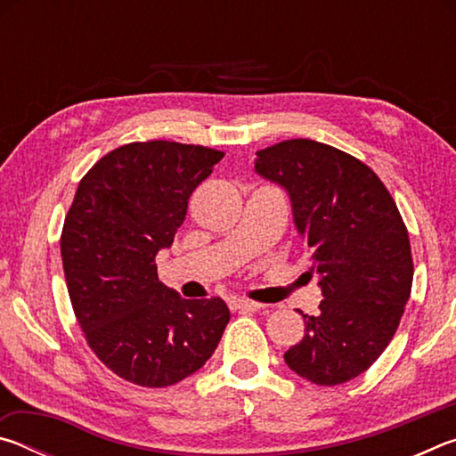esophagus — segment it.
<instances>
[{
    "label": "esophagus",
    "instance_id": "34e87169",
    "mask_svg": "<svg viewBox=\"0 0 456 456\" xmlns=\"http://www.w3.org/2000/svg\"><path fill=\"white\" fill-rule=\"evenodd\" d=\"M231 307H233V310H261L264 304L251 302V299H245V297H235L233 302H231Z\"/></svg>",
    "mask_w": 456,
    "mask_h": 456
}]
</instances>
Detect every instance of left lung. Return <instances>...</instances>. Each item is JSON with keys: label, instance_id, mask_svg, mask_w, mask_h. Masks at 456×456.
Returning <instances> with one entry per match:
<instances>
[{"label": "left lung", "instance_id": "left-lung-1", "mask_svg": "<svg viewBox=\"0 0 456 456\" xmlns=\"http://www.w3.org/2000/svg\"><path fill=\"white\" fill-rule=\"evenodd\" d=\"M256 154V173L288 192L323 296L285 364L320 386L348 382L380 358L411 297L403 217L372 168L334 146L296 138Z\"/></svg>", "mask_w": 456, "mask_h": 456}]
</instances>
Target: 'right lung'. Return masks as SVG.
<instances>
[{"mask_svg":"<svg viewBox=\"0 0 456 456\" xmlns=\"http://www.w3.org/2000/svg\"><path fill=\"white\" fill-rule=\"evenodd\" d=\"M221 159L207 146L133 142L100 159L76 191L60 239L68 293L90 348L128 382L163 388L195 374L229 323L221 297H181L154 264Z\"/></svg>","mask_w":456,"mask_h":456,"instance_id":"add662e5","label":"right lung"}]
</instances>
